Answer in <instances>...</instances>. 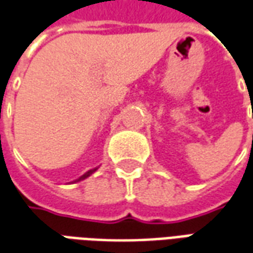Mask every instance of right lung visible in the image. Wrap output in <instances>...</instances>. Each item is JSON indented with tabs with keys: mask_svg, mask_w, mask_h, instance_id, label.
Listing matches in <instances>:
<instances>
[{
	"mask_svg": "<svg viewBox=\"0 0 253 253\" xmlns=\"http://www.w3.org/2000/svg\"><path fill=\"white\" fill-rule=\"evenodd\" d=\"M97 169H89V171H87V172H86V174H84V175L81 176V178H78L77 181H74V182H79V181H84V179H86V178H87V176H90L91 175V174H93V172H94V171H96Z\"/></svg>",
	"mask_w": 253,
	"mask_h": 253,
	"instance_id": "add662e5",
	"label": "right lung"
}]
</instances>
